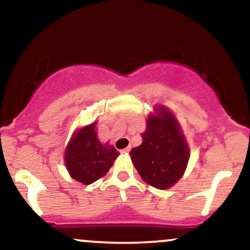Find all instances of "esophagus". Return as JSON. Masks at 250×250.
<instances>
[{"label":"esophagus","mask_w":250,"mask_h":250,"mask_svg":"<svg viewBox=\"0 0 250 250\" xmlns=\"http://www.w3.org/2000/svg\"><path fill=\"white\" fill-rule=\"evenodd\" d=\"M130 149H131V146H128L127 148H125V149H123L122 151H123V152H129V151H130Z\"/></svg>","instance_id":"esophagus-1"}]
</instances>
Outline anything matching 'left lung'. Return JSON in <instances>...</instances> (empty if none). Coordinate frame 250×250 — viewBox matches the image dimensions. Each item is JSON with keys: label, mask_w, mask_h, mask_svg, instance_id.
<instances>
[{"label": "left lung", "mask_w": 250, "mask_h": 250, "mask_svg": "<svg viewBox=\"0 0 250 250\" xmlns=\"http://www.w3.org/2000/svg\"><path fill=\"white\" fill-rule=\"evenodd\" d=\"M143 142L130 158L146 184L158 190L172 188L184 174L190 149L178 120L167 107L156 104L146 119Z\"/></svg>", "instance_id": "8db88e82"}]
</instances>
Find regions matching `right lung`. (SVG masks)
I'll return each instance as SVG.
<instances>
[{"label": "right lung", "instance_id": "add662e5", "mask_svg": "<svg viewBox=\"0 0 250 250\" xmlns=\"http://www.w3.org/2000/svg\"><path fill=\"white\" fill-rule=\"evenodd\" d=\"M96 121L76 129L65 149L64 162L70 176L83 185L96 182L109 171L119 151L101 143L96 135Z\"/></svg>", "mask_w": 250, "mask_h": 250}]
</instances>
